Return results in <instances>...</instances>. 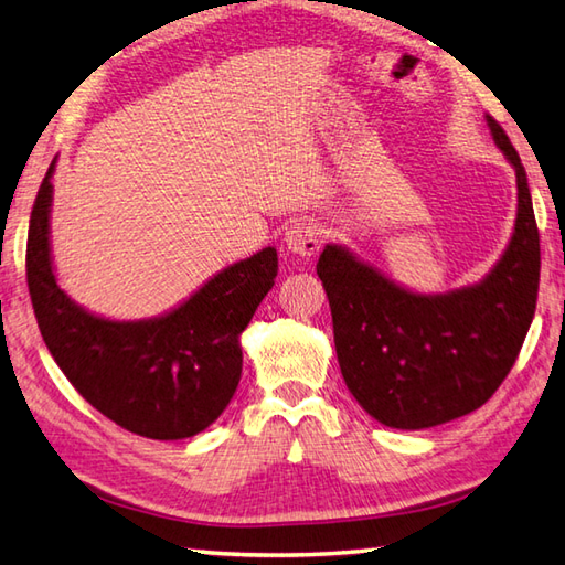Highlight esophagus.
I'll return each instance as SVG.
<instances>
[{"label":"esophagus","instance_id":"esophagus-1","mask_svg":"<svg viewBox=\"0 0 565 565\" xmlns=\"http://www.w3.org/2000/svg\"><path fill=\"white\" fill-rule=\"evenodd\" d=\"M284 244L291 254L301 256V259H311L318 247H321V232H318L311 220H299L286 230Z\"/></svg>","mask_w":565,"mask_h":565}]
</instances>
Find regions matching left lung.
Instances as JSON below:
<instances>
[{
  "instance_id": "left-lung-1",
  "label": "left lung",
  "mask_w": 565,
  "mask_h": 565,
  "mask_svg": "<svg viewBox=\"0 0 565 565\" xmlns=\"http://www.w3.org/2000/svg\"><path fill=\"white\" fill-rule=\"evenodd\" d=\"M487 122L516 170L519 212L514 237L484 281L425 296L335 244L318 256L343 381L387 427L425 429L475 413L514 367L536 311L541 247L526 170L504 128L491 116Z\"/></svg>"
}]
</instances>
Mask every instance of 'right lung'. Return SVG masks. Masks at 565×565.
Instances as JSON below:
<instances>
[{
  "label": "right lung",
  "mask_w": 565,
  "mask_h": 565,
  "mask_svg": "<svg viewBox=\"0 0 565 565\" xmlns=\"http://www.w3.org/2000/svg\"><path fill=\"white\" fill-rule=\"evenodd\" d=\"M51 175L54 162L36 192L26 239L29 296L49 353L78 395L128 433L150 439L202 433L239 385V335L279 274L276 249L227 266L168 316L106 321L71 301L51 269Z\"/></svg>",
  "instance_id": "add662e5"
}]
</instances>
